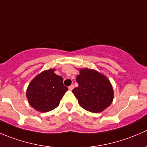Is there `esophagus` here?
Returning a JSON list of instances; mask_svg holds the SVG:
<instances>
[{
	"instance_id": "1",
	"label": "esophagus",
	"mask_w": 147,
	"mask_h": 147,
	"mask_svg": "<svg viewBox=\"0 0 147 147\" xmlns=\"http://www.w3.org/2000/svg\"><path fill=\"white\" fill-rule=\"evenodd\" d=\"M73 88H74V86H73V85H70L69 87H68V89H69V90H70V91H71V90H73Z\"/></svg>"
}]
</instances>
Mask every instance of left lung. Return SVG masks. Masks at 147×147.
Listing matches in <instances>:
<instances>
[{
  "label": "left lung",
  "mask_w": 147,
  "mask_h": 147,
  "mask_svg": "<svg viewBox=\"0 0 147 147\" xmlns=\"http://www.w3.org/2000/svg\"><path fill=\"white\" fill-rule=\"evenodd\" d=\"M76 80L78 87L72 90V92L83 109L99 113L112 104L113 88L105 75L92 69H80Z\"/></svg>",
  "instance_id": "1"
}]
</instances>
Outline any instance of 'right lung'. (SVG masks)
I'll use <instances>...</instances> for the list:
<instances>
[{"label": "right lung", "mask_w": 147, "mask_h": 147, "mask_svg": "<svg viewBox=\"0 0 147 147\" xmlns=\"http://www.w3.org/2000/svg\"><path fill=\"white\" fill-rule=\"evenodd\" d=\"M55 71V69L42 71L28 85L26 91L28 103L38 112H47L57 107L68 90L63 84V78Z\"/></svg>", "instance_id": "1"}]
</instances>
